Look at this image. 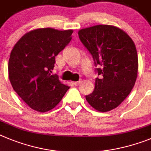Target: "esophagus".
<instances>
[{
    "instance_id": "obj_1",
    "label": "esophagus",
    "mask_w": 151,
    "mask_h": 151,
    "mask_svg": "<svg viewBox=\"0 0 151 151\" xmlns=\"http://www.w3.org/2000/svg\"><path fill=\"white\" fill-rule=\"evenodd\" d=\"M81 83V81H76V82H74L73 83V84H74V86H78L80 85V83Z\"/></svg>"
}]
</instances>
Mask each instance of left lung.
<instances>
[{"mask_svg": "<svg viewBox=\"0 0 151 151\" xmlns=\"http://www.w3.org/2000/svg\"><path fill=\"white\" fill-rule=\"evenodd\" d=\"M84 47L92 55L99 77L94 91L86 99L100 112L114 109L129 96L136 81L138 60L135 45L124 31L98 25L78 32Z\"/></svg>", "mask_w": 151, "mask_h": 151, "instance_id": "1", "label": "left lung"}]
</instances>
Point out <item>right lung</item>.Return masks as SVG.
Here are the masks:
<instances>
[{
    "mask_svg": "<svg viewBox=\"0 0 151 151\" xmlns=\"http://www.w3.org/2000/svg\"><path fill=\"white\" fill-rule=\"evenodd\" d=\"M73 30L38 28L28 32L15 44L8 73L15 92L30 108L39 112L52 110L70 86L51 74L55 56L70 43Z\"/></svg>",
    "mask_w": 151,
    "mask_h": 151,
    "instance_id": "obj_1",
    "label": "right lung"
}]
</instances>
